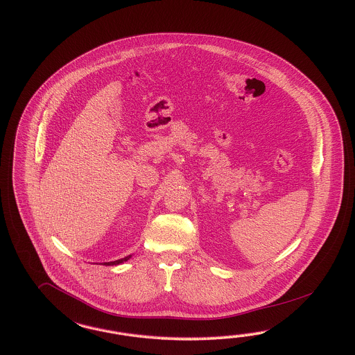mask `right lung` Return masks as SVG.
Here are the masks:
<instances>
[{
    "instance_id": "1",
    "label": "right lung",
    "mask_w": 355,
    "mask_h": 355,
    "mask_svg": "<svg viewBox=\"0 0 355 355\" xmlns=\"http://www.w3.org/2000/svg\"><path fill=\"white\" fill-rule=\"evenodd\" d=\"M130 256H126L124 259H120V260H116V261H111V263H104V265H119V263H124L126 260H129Z\"/></svg>"
}]
</instances>
